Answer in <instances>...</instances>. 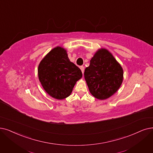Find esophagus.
<instances>
[{"label": "esophagus", "instance_id": "obj_1", "mask_svg": "<svg viewBox=\"0 0 153 153\" xmlns=\"http://www.w3.org/2000/svg\"><path fill=\"white\" fill-rule=\"evenodd\" d=\"M80 70H81V71H82V73H84V66H81L80 67Z\"/></svg>", "mask_w": 153, "mask_h": 153}]
</instances>
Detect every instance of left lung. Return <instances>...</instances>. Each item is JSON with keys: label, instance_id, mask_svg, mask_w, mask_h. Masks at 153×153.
<instances>
[{"label": "left lung", "instance_id": "left-lung-1", "mask_svg": "<svg viewBox=\"0 0 153 153\" xmlns=\"http://www.w3.org/2000/svg\"><path fill=\"white\" fill-rule=\"evenodd\" d=\"M90 92L99 100L114 95L123 80V70L112 54L106 49L98 50L84 72Z\"/></svg>", "mask_w": 153, "mask_h": 153}]
</instances>
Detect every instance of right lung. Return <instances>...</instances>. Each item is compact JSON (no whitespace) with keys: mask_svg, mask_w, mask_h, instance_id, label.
Segmentation results:
<instances>
[{"mask_svg":"<svg viewBox=\"0 0 153 153\" xmlns=\"http://www.w3.org/2000/svg\"><path fill=\"white\" fill-rule=\"evenodd\" d=\"M38 77L46 92L56 99L70 96L76 82L82 77L81 70L71 62L66 51L56 47L41 60Z\"/></svg>","mask_w":153,"mask_h":153,"instance_id":"obj_1","label":"right lung"}]
</instances>
